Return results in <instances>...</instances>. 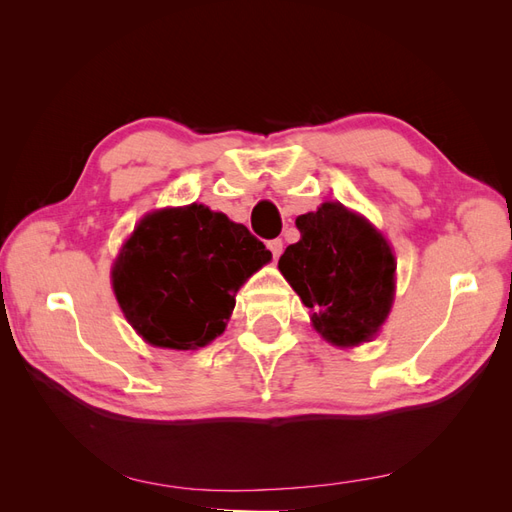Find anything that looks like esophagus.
<instances>
[{
  "label": "esophagus",
  "instance_id": "esophagus-1",
  "mask_svg": "<svg viewBox=\"0 0 512 512\" xmlns=\"http://www.w3.org/2000/svg\"><path fill=\"white\" fill-rule=\"evenodd\" d=\"M267 247L271 250L273 258L277 260V258L282 256V252H284V241L282 239H271V241H267Z\"/></svg>",
  "mask_w": 512,
  "mask_h": 512
}]
</instances>
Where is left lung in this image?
<instances>
[{
  "label": "left lung",
  "mask_w": 512,
  "mask_h": 512,
  "mask_svg": "<svg viewBox=\"0 0 512 512\" xmlns=\"http://www.w3.org/2000/svg\"><path fill=\"white\" fill-rule=\"evenodd\" d=\"M297 228L301 241L286 247L277 267L314 309L316 331L335 346L367 342L393 303L395 258L389 243L339 203L299 215Z\"/></svg>",
  "instance_id": "obj_1"
}]
</instances>
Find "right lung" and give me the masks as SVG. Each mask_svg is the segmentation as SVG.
Segmentation results:
<instances>
[{
  "instance_id": "obj_1",
  "label": "right lung",
  "mask_w": 512,
  "mask_h": 512,
  "mask_svg": "<svg viewBox=\"0 0 512 512\" xmlns=\"http://www.w3.org/2000/svg\"><path fill=\"white\" fill-rule=\"evenodd\" d=\"M271 252L243 224L205 205L151 213L113 269L128 322L149 344L175 350L222 335L243 282Z\"/></svg>"
}]
</instances>
